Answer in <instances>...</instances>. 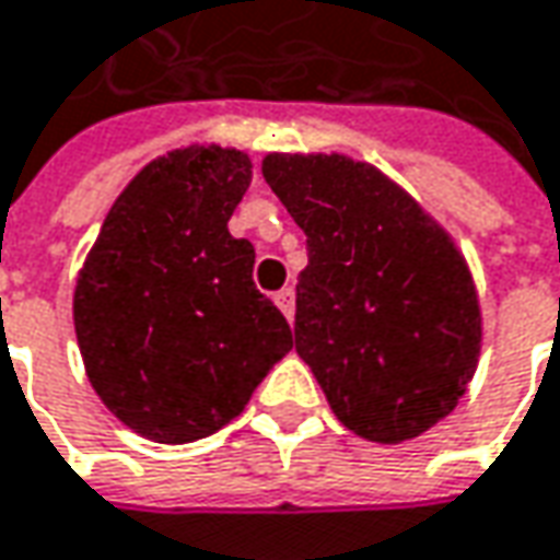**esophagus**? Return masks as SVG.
<instances>
[{"instance_id":"34e87169","label":"esophagus","mask_w":560,"mask_h":560,"mask_svg":"<svg viewBox=\"0 0 560 560\" xmlns=\"http://www.w3.org/2000/svg\"><path fill=\"white\" fill-rule=\"evenodd\" d=\"M276 306L288 319H294V288H281L279 294H276Z\"/></svg>"}]
</instances>
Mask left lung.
<instances>
[{
    "label": "left lung",
    "mask_w": 560,
    "mask_h": 560,
    "mask_svg": "<svg viewBox=\"0 0 560 560\" xmlns=\"http://www.w3.org/2000/svg\"><path fill=\"white\" fill-rule=\"evenodd\" d=\"M262 178L304 229L294 348L331 413L378 445L445 420L479 363L464 254L401 184L345 153H269Z\"/></svg>",
    "instance_id": "1"
}]
</instances>
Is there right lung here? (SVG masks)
Segmentation results:
<instances>
[{
	"label": "right lung",
	"instance_id": "add662e5",
	"mask_svg": "<svg viewBox=\"0 0 560 560\" xmlns=\"http://www.w3.org/2000/svg\"><path fill=\"white\" fill-rule=\"evenodd\" d=\"M244 150L190 143L118 194L74 284V331L93 392L159 445L207 439L247 407L294 348L254 284V244L229 219L247 194Z\"/></svg>",
	"mask_w": 560,
	"mask_h": 560
}]
</instances>
